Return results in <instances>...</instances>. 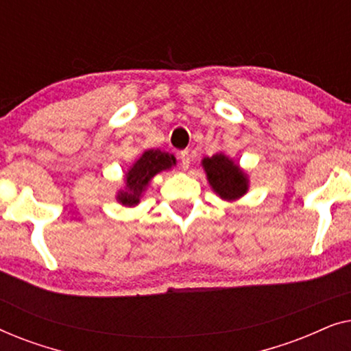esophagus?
Returning <instances> with one entry per match:
<instances>
[{
	"label": "esophagus",
	"instance_id": "1",
	"mask_svg": "<svg viewBox=\"0 0 351 351\" xmlns=\"http://www.w3.org/2000/svg\"><path fill=\"white\" fill-rule=\"evenodd\" d=\"M179 160H180V166H182V169H189V167H190V162H191V155H190V152H189V150L180 152Z\"/></svg>",
	"mask_w": 351,
	"mask_h": 351
}]
</instances>
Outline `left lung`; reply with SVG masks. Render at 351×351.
Returning a JSON list of instances; mask_svg holds the SVG:
<instances>
[{"instance_id":"left-lung-1","label":"left lung","mask_w":351,"mask_h":351,"mask_svg":"<svg viewBox=\"0 0 351 351\" xmlns=\"http://www.w3.org/2000/svg\"><path fill=\"white\" fill-rule=\"evenodd\" d=\"M203 167L209 185L222 199L234 201L247 193L249 180L246 172L239 169L237 162L225 156L223 153L204 158Z\"/></svg>"}]
</instances>
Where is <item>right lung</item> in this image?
Wrapping results in <instances>:
<instances>
[{
	"instance_id": "1",
	"label": "right lung",
	"mask_w": 351,
	"mask_h": 351,
	"mask_svg": "<svg viewBox=\"0 0 351 351\" xmlns=\"http://www.w3.org/2000/svg\"><path fill=\"white\" fill-rule=\"evenodd\" d=\"M176 166V156L162 150H145L142 156L129 167L126 174L124 190H119L117 199L123 206H136L141 201V196L150 184V180L158 172L171 169Z\"/></svg>"
}]
</instances>
